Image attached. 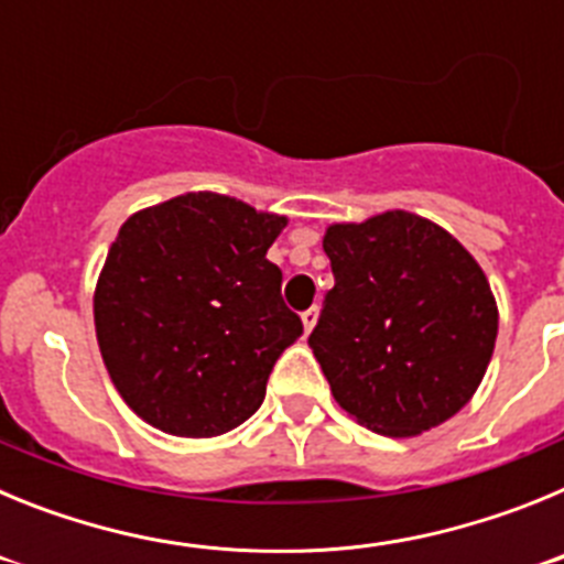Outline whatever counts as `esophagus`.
Wrapping results in <instances>:
<instances>
[{
	"instance_id": "esophagus-1",
	"label": "esophagus",
	"mask_w": 564,
	"mask_h": 564,
	"mask_svg": "<svg viewBox=\"0 0 564 564\" xmlns=\"http://www.w3.org/2000/svg\"><path fill=\"white\" fill-rule=\"evenodd\" d=\"M316 318H318L316 307H311V311L302 313V325H305V336L313 330V327H316Z\"/></svg>"
}]
</instances>
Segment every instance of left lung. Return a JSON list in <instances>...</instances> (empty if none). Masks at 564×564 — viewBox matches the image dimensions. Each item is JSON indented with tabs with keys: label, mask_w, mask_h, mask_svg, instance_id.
I'll return each instance as SVG.
<instances>
[{
	"label": "left lung",
	"mask_w": 564,
	"mask_h": 564,
	"mask_svg": "<svg viewBox=\"0 0 564 564\" xmlns=\"http://www.w3.org/2000/svg\"><path fill=\"white\" fill-rule=\"evenodd\" d=\"M322 246L336 285L307 344L338 406L390 437L457 415L486 376L500 325L477 259L401 208L333 223Z\"/></svg>",
	"instance_id": "1"
}]
</instances>
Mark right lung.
<instances>
[{
  "instance_id": "1",
  "label": "right lung",
  "mask_w": 564,
  "mask_h": 564,
  "mask_svg": "<svg viewBox=\"0 0 564 564\" xmlns=\"http://www.w3.org/2000/svg\"><path fill=\"white\" fill-rule=\"evenodd\" d=\"M288 217L188 192L134 212L98 276L101 358L129 410L177 437L237 430L302 336L265 257Z\"/></svg>"
}]
</instances>
